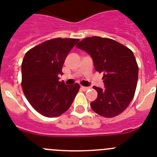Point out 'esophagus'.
Here are the masks:
<instances>
[{
  "label": "esophagus",
  "instance_id": "obj_1",
  "mask_svg": "<svg viewBox=\"0 0 157 157\" xmlns=\"http://www.w3.org/2000/svg\"><path fill=\"white\" fill-rule=\"evenodd\" d=\"M81 90H83V91H87V90H88V89H90V88H89V87L81 86Z\"/></svg>",
  "mask_w": 157,
  "mask_h": 157
}]
</instances>
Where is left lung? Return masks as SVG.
Wrapping results in <instances>:
<instances>
[{"instance_id": "8db88e82", "label": "left lung", "mask_w": 157, "mask_h": 157, "mask_svg": "<svg viewBox=\"0 0 157 157\" xmlns=\"http://www.w3.org/2000/svg\"><path fill=\"white\" fill-rule=\"evenodd\" d=\"M76 47L90 55L95 70L104 72L105 88L93 86L98 95L91 108L102 117L119 115L128 106L136 89L138 65L133 52L119 42L100 36L85 38Z\"/></svg>"}]
</instances>
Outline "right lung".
Returning a JSON list of instances; mask_svg holds the SVG:
<instances>
[{"instance_id": "1", "label": "right lung", "mask_w": 157, "mask_h": 157, "mask_svg": "<svg viewBox=\"0 0 157 157\" xmlns=\"http://www.w3.org/2000/svg\"><path fill=\"white\" fill-rule=\"evenodd\" d=\"M79 39L56 38L28 51L21 64L22 89L32 107L42 116L56 117L72 105L80 85L59 81L62 66Z\"/></svg>"}]
</instances>
